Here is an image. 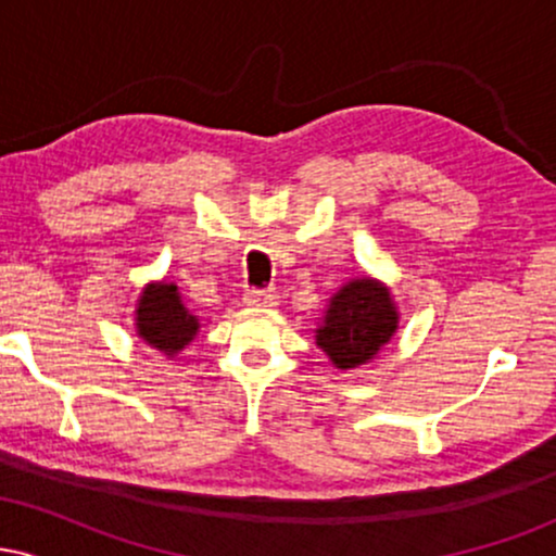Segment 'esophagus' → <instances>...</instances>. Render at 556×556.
I'll return each mask as SVG.
<instances>
[{"label": "esophagus", "mask_w": 556, "mask_h": 556, "mask_svg": "<svg viewBox=\"0 0 556 556\" xmlns=\"http://www.w3.org/2000/svg\"><path fill=\"white\" fill-rule=\"evenodd\" d=\"M245 305H251V308H274V305H279V295L274 290H251L245 295Z\"/></svg>", "instance_id": "esophagus-1"}]
</instances>
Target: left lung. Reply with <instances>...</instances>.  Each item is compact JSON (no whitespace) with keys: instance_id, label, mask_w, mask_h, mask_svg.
Here are the masks:
<instances>
[{"instance_id":"8db88e82","label":"left lung","mask_w":556,"mask_h":556,"mask_svg":"<svg viewBox=\"0 0 556 556\" xmlns=\"http://www.w3.org/2000/svg\"><path fill=\"white\" fill-rule=\"evenodd\" d=\"M397 329L400 311L392 290L381 279L361 274L327 300L314 337L331 366L353 371L379 358Z\"/></svg>"}]
</instances>
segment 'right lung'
<instances>
[{
  "mask_svg": "<svg viewBox=\"0 0 556 556\" xmlns=\"http://www.w3.org/2000/svg\"><path fill=\"white\" fill-rule=\"evenodd\" d=\"M136 334L164 358L182 353L201 331V318L190 314L175 282H149L136 300Z\"/></svg>",
  "mask_w": 556,
  "mask_h": 556,
  "instance_id": "right-lung-1",
  "label": "right lung"
}]
</instances>
